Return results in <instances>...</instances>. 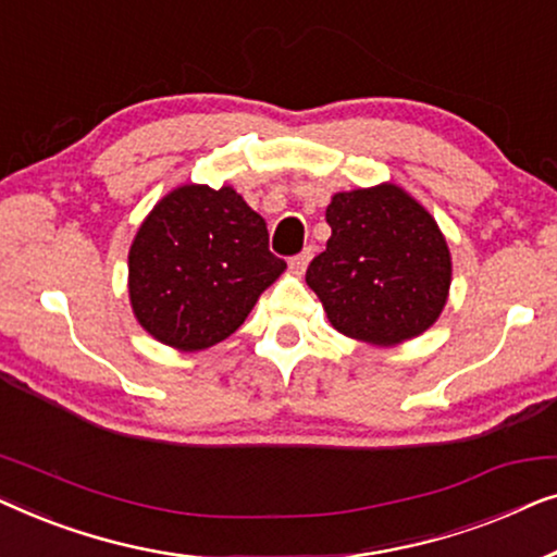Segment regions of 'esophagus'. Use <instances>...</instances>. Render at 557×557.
Wrapping results in <instances>:
<instances>
[{
	"label": "esophagus",
	"instance_id": "esophagus-1",
	"mask_svg": "<svg viewBox=\"0 0 557 557\" xmlns=\"http://www.w3.org/2000/svg\"><path fill=\"white\" fill-rule=\"evenodd\" d=\"M312 255H315V247L310 245V247H305L300 255H295L293 262H289V264H293L295 272H305V268H308V262L312 260Z\"/></svg>",
	"mask_w": 557,
	"mask_h": 557
}]
</instances>
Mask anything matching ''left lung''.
Masks as SVG:
<instances>
[{
	"mask_svg": "<svg viewBox=\"0 0 557 557\" xmlns=\"http://www.w3.org/2000/svg\"><path fill=\"white\" fill-rule=\"evenodd\" d=\"M331 239L305 280L335 331L396 346L434 325L446 305L451 257L432 214L394 184L335 194Z\"/></svg>",
	"mask_w": 557,
	"mask_h": 557,
	"instance_id": "8db88e82",
	"label": "left lung"
}]
</instances>
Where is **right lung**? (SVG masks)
<instances>
[{"mask_svg":"<svg viewBox=\"0 0 557 557\" xmlns=\"http://www.w3.org/2000/svg\"><path fill=\"white\" fill-rule=\"evenodd\" d=\"M285 268L237 191L189 184L156 203L133 239L131 305L156 341L201 350L230 338Z\"/></svg>","mask_w":557,"mask_h":557,"instance_id":"add662e5","label":"right lung"}]
</instances>
